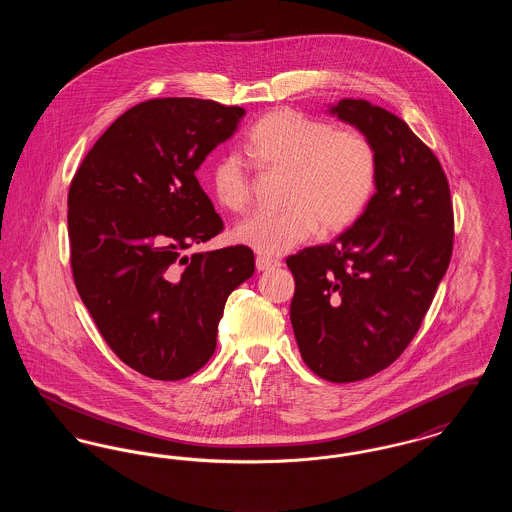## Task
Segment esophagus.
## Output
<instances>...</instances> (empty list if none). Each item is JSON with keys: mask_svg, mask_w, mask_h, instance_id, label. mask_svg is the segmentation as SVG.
<instances>
[{"mask_svg": "<svg viewBox=\"0 0 512 512\" xmlns=\"http://www.w3.org/2000/svg\"><path fill=\"white\" fill-rule=\"evenodd\" d=\"M255 265H257V270H270V268L280 267V261L267 257V255H257Z\"/></svg>", "mask_w": 512, "mask_h": 512, "instance_id": "esophagus-1", "label": "esophagus"}]
</instances>
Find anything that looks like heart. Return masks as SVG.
Listing matches in <instances>:
<instances>
[{
  "instance_id": "obj_1",
  "label": "heart",
  "mask_w": 512,
  "mask_h": 512,
  "mask_svg": "<svg viewBox=\"0 0 512 512\" xmlns=\"http://www.w3.org/2000/svg\"><path fill=\"white\" fill-rule=\"evenodd\" d=\"M245 155L265 171L286 172L278 213L259 211L240 220L234 240L259 253L282 255L320 230L340 232L359 219L376 186V149L365 132L336 128L293 109H274L253 124ZM209 186L228 211H244L251 201V176L236 153L217 157Z\"/></svg>"
}]
</instances>
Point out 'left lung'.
I'll use <instances>...</instances> for the list:
<instances>
[{
	"label": "left lung",
	"instance_id": "obj_1",
	"mask_svg": "<svg viewBox=\"0 0 512 512\" xmlns=\"http://www.w3.org/2000/svg\"><path fill=\"white\" fill-rule=\"evenodd\" d=\"M376 149V194L334 244L305 247L286 265L299 353L328 382H359L413 341L453 253L447 176L407 122L365 99L332 109Z\"/></svg>",
	"mask_w": 512,
	"mask_h": 512
}]
</instances>
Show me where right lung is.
<instances>
[{
  "mask_svg": "<svg viewBox=\"0 0 512 512\" xmlns=\"http://www.w3.org/2000/svg\"><path fill=\"white\" fill-rule=\"evenodd\" d=\"M244 115L213 99H147L71 180L76 290L113 353L147 378L174 382L205 365L228 295L255 270L247 245L184 255L224 230L195 171Z\"/></svg>",
  "mask_w": 512,
  "mask_h": 512,
  "instance_id": "add662e5",
  "label": "right lung"
}]
</instances>
